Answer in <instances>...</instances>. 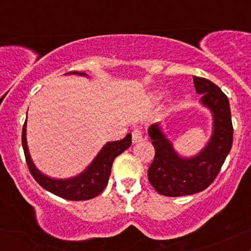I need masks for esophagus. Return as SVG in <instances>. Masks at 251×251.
Instances as JSON below:
<instances>
[{
  "label": "esophagus",
  "instance_id": "34e87169",
  "mask_svg": "<svg viewBox=\"0 0 251 251\" xmlns=\"http://www.w3.org/2000/svg\"><path fill=\"white\" fill-rule=\"evenodd\" d=\"M143 140V132L140 129L135 128L134 131H132V142L133 144L140 143Z\"/></svg>",
  "mask_w": 251,
  "mask_h": 251
}]
</instances>
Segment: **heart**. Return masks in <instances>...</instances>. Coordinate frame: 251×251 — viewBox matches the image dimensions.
<instances>
[{"mask_svg":"<svg viewBox=\"0 0 251 251\" xmlns=\"http://www.w3.org/2000/svg\"><path fill=\"white\" fill-rule=\"evenodd\" d=\"M160 97H162V94H159V98H160Z\"/></svg>","mask_w":251,"mask_h":251,"instance_id":"obj_1","label":"heart"}]
</instances>
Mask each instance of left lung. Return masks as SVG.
Returning <instances> with one entry per match:
<instances>
[{"instance_id": "obj_1", "label": "left lung", "mask_w": 251, "mask_h": 251, "mask_svg": "<svg viewBox=\"0 0 251 251\" xmlns=\"http://www.w3.org/2000/svg\"><path fill=\"white\" fill-rule=\"evenodd\" d=\"M201 103L212 114V133L206 145L191 157H183L162 131L159 123L149 127L154 146V159L150 165V183L158 194L169 197L194 195L205 190L215 178L232 145L231 113L227 97L208 79L194 76Z\"/></svg>"}]
</instances>
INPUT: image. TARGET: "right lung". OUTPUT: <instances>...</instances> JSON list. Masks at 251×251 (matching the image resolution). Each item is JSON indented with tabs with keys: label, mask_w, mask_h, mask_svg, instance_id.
<instances>
[{
	"label": "right lung",
	"mask_w": 251,
	"mask_h": 251,
	"mask_svg": "<svg viewBox=\"0 0 251 251\" xmlns=\"http://www.w3.org/2000/svg\"><path fill=\"white\" fill-rule=\"evenodd\" d=\"M66 74L88 76L83 72H70ZM25 131H27V119H25L24 128H22V146H24L25 162H27L31 176L43 189L68 201H87L101 194L108 183L113 160L118 155L122 154L125 150H127L132 144L131 133H128L122 140L106 143L99 151V153L96 155V158L81 174L71 178H66V179H56V178L43 175L35 166L30 157L29 150H28L27 138H25L27 132Z\"/></svg>",
	"instance_id": "right-lung-1"
}]
</instances>
